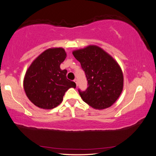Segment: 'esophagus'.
I'll use <instances>...</instances> for the list:
<instances>
[{
    "label": "esophagus",
    "instance_id": "obj_1",
    "mask_svg": "<svg viewBox=\"0 0 156 156\" xmlns=\"http://www.w3.org/2000/svg\"><path fill=\"white\" fill-rule=\"evenodd\" d=\"M74 82L76 83V86H78V80H77V79H75V80H74Z\"/></svg>",
    "mask_w": 156,
    "mask_h": 156
}]
</instances>
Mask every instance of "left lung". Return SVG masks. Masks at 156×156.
Segmentation results:
<instances>
[{"label":"left lung","mask_w":156,"mask_h":156,"mask_svg":"<svg viewBox=\"0 0 156 156\" xmlns=\"http://www.w3.org/2000/svg\"><path fill=\"white\" fill-rule=\"evenodd\" d=\"M73 55L80 63L87 80L85 91L78 90L83 100L95 109L112 106L123 88V74L117 62L96 45L74 50Z\"/></svg>","instance_id":"8db88e82"}]
</instances>
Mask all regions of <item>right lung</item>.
<instances>
[{
    "mask_svg": "<svg viewBox=\"0 0 156 156\" xmlns=\"http://www.w3.org/2000/svg\"><path fill=\"white\" fill-rule=\"evenodd\" d=\"M66 57L63 48L48 49L27 69L24 89L34 105L43 109L54 108L62 103L69 88H76V83L66 78L67 71L60 69Z\"/></svg>",
    "mask_w": 156,
    "mask_h": 156,
    "instance_id": "right-lung-1",
    "label": "right lung"
}]
</instances>
